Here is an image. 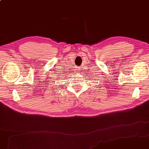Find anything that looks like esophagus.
I'll use <instances>...</instances> for the list:
<instances>
[{
    "mask_svg": "<svg viewBox=\"0 0 149 149\" xmlns=\"http://www.w3.org/2000/svg\"><path fill=\"white\" fill-rule=\"evenodd\" d=\"M77 70H78V72H80V70H81V69H80V68H78V69H77Z\"/></svg>",
    "mask_w": 149,
    "mask_h": 149,
    "instance_id": "1",
    "label": "esophagus"
}]
</instances>
